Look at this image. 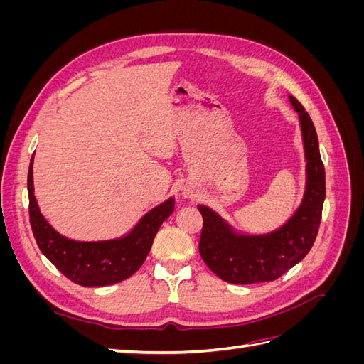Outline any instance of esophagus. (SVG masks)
<instances>
[{
  "label": "esophagus",
  "mask_w": 364,
  "mask_h": 364,
  "mask_svg": "<svg viewBox=\"0 0 364 364\" xmlns=\"http://www.w3.org/2000/svg\"><path fill=\"white\" fill-rule=\"evenodd\" d=\"M182 196L185 197V199H191V197H193V191H191V190H183V191H182Z\"/></svg>",
  "instance_id": "obj_1"
}]
</instances>
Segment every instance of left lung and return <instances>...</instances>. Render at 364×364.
I'll list each match as a JSON object with an SVG mask.
<instances>
[{"instance_id": "8db88e82", "label": "left lung", "mask_w": 364, "mask_h": 364, "mask_svg": "<svg viewBox=\"0 0 364 364\" xmlns=\"http://www.w3.org/2000/svg\"><path fill=\"white\" fill-rule=\"evenodd\" d=\"M299 117L305 156V191L294 213L264 234L238 230L213 208L197 205L203 217L199 252L206 266L230 284L274 281L301 262L310 252L322 218L325 200V168L318 151L313 121L302 105L289 95Z\"/></svg>"}]
</instances>
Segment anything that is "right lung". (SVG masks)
<instances>
[{"label": "right lung", "instance_id": "add662e5", "mask_svg": "<svg viewBox=\"0 0 364 364\" xmlns=\"http://www.w3.org/2000/svg\"><path fill=\"white\" fill-rule=\"evenodd\" d=\"M31 156L27 178L30 225L41 252L65 277L83 287H103L132 277L147 258L159 226L174 211V197L151 208L129 232L97 241H80L62 235L41 213L33 185Z\"/></svg>", "mask_w": 364, "mask_h": 364}]
</instances>
